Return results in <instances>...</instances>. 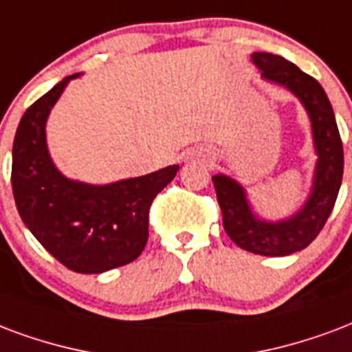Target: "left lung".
<instances>
[{"label":"left lung","mask_w":352,"mask_h":352,"mask_svg":"<svg viewBox=\"0 0 352 352\" xmlns=\"http://www.w3.org/2000/svg\"><path fill=\"white\" fill-rule=\"evenodd\" d=\"M252 61L265 80L287 87L308 111L319 156L315 164L314 188L296 214L282 222H267L252 212L246 192L231 177L214 175L212 183L222 209L223 229L236 246L259 256H289L306 248L319 235L334 209L343 177L342 138L329 96L315 78L282 56L267 52H256Z\"/></svg>","instance_id":"obj_1"}]
</instances>
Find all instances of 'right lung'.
Wrapping results in <instances>:
<instances>
[{
  "instance_id": "right-lung-1",
  "label": "right lung",
  "mask_w": 352,
  "mask_h": 352,
  "mask_svg": "<svg viewBox=\"0 0 352 352\" xmlns=\"http://www.w3.org/2000/svg\"><path fill=\"white\" fill-rule=\"evenodd\" d=\"M65 78L33 102L18 124L10 183L20 218L44 248L80 274H100L134 261L149 236V209L179 166L117 183L70 181L54 166L46 147V119L67 83Z\"/></svg>"
}]
</instances>
